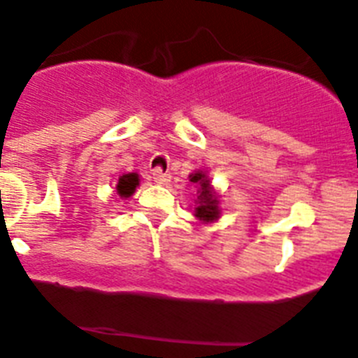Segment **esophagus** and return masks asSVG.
<instances>
[{"label":"esophagus","instance_id":"1","mask_svg":"<svg viewBox=\"0 0 358 358\" xmlns=\"http://www.w3.org/2000/svg\"><path fill=\"white\" fill-rule=\"evenodd\" d=\"M152 176H153V182L159 183V185H164V183H168L169 178H171V176H169L168 173H164L162 169H159V168L153 169Z\"/></svg>","mask_w":358,"mask_h":358}]
</instances>
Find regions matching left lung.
<instances>
[{
    "instance_id": "obj_1",
    "label": "left lung",
    "mask_w": 358,
    "mask_h": 358,
    "mask_svg": "<svg viewBox=\"0 0 358 358\" xmlns=\"http://www.w3.org/2000/svg\"><path fill=\"white\" fill-rule=\"evenodd\" d=\"M190 182L198 185V198H196V208L194 215L198 217L201 222H213L219 219L220 208H219V194L212 187V182L206 176L205 171H194L189 176Z\"/></svg>"
}]
</instances>
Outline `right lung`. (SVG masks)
I'll list each match as a JSON object with an SVG mask.
<instances>
[{
    "label": "right lung",
    "mask_w": 358,
    "mask_h": 358,
    "mask_svg": "<svg viewBox=\"0 0 358 358\" xmlns=\"http://www.w3.org/2000/svg\"><path fill=\"white\" fill-rule=\"evenodd\" d=\"M139 185V175L138 173H129V175L120 176L118 183H116V192L122 199L130 198L134 194L136 187Z\"/></svg>",
    "instance_id": "right-lung-1"
}]
</instances>
